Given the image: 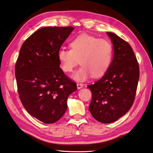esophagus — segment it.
Here are the masks:
<instances>
[{"instance_id":"obj_1","label":"esophagus","mask_w":153,"mask_h":153,"mask_svg":"<svg viewBox=\"0 0 153 153\" xmlns=\"http://www.w3.org/2000/svg\"><path fill=\"white\" fill-rule=\"evenodd\" d=\"M83 87V84H82V83H77V89H81V88H82Z\"/></svg>"}]
</instances>
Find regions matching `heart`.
Segmentation results:
<instances>
[{
    "label": "heart",
    "mask_w": 153,
    "mask_h": 153,
    "mask_svg": "<svg viewBox=\"0 0 153 153\" xmlns=\"http://www.w3.org/2000/svg\"><path fill=\"white\" fill-rule=\"evenodd\" d=\"M71 50L62 48L58 52L59 67L65 73L72 72L79 64L81 67L73 75L77 82H83L91 75L101 77L111 64L113 47L107 39L99 38L88 34L79 35L71 41Z\"/></svg>",
    "instance_id": "1"
}]
</instances>
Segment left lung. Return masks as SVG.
<instances>
[{"mask_svg":"<svg viewBox=\"0 0 153 153\" xmlns=\"http://www.w3.org/2000/svg\"><path fill=\"white\" fill-rule=\"evenodd\" d=\"M113 44V61L104 76L88 85L92 94L89 110L103 123L115 122L132 107L139 79V66L132 48L112 32H107Z\"/></svg>","mask_w":153,"mask_h":153,"instance_id":"1","label":"left lung"}]
</instances>
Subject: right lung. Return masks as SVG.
I'll use <instances>...</instances> for the list:
<instances>
[{
  "mask_svg": "<svg viewBox=\"0 0 153 153\" xmlns=\"http://www.w3.org/2000/svg\"><path fill=\"white\" fill-rule=\"evenodd\" d=\"M74 29L48 26L38 30L21 46L15 65L18 93L30 115L44 123L58 121L77 85L60 67L58 52Z\"/></svg>",
  "mask_w": 153,
  "mask_h": 153,
  "instance_id": "1",
  "label": "right lung"
}]
</instances>
